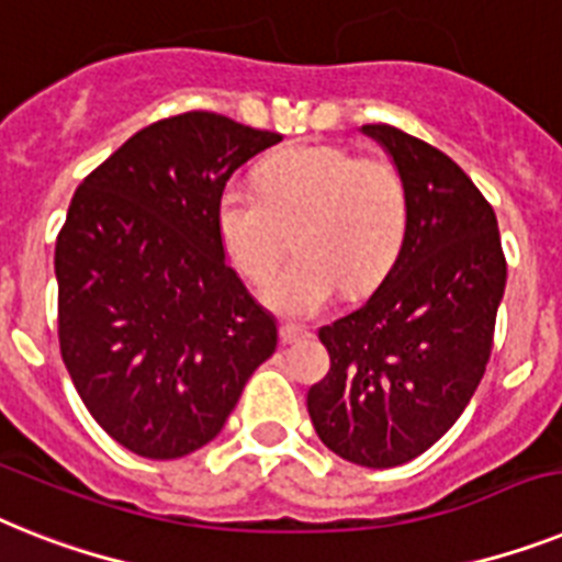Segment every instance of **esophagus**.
<instances>
[{"mask_svg": "<svg viewBox=\"0 0 562 562\" xmlns=\"http://www.w3.org/2000/svg\"><path fill=\"white\" fill-rule=\"evenodd\" d=\"M307 336H310L307 327H299V324H281V341H284V345L301 341V338H307Z\"/></svg>", "mask_w": 562, "mask_h": 562, "instance_id": "34e87169", "label": "esophagus"}]
</instances>
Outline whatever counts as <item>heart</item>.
Here are the masks:
<instances>
[{"instance_id": "1", "label": "heart", "mask_w": 562, "mask_h": 562, "mask_svg": "<svg viewBox=\"0 0 562 562\" xmlns=\"http://www.w3.org/2000/svg\"><path fill=\"white\" fill-rule=\"evenodd\" d=\"M407 229L405 180L382 155L345 146H295L258 169V189L229 183L217 198V232L235 270L263 281L292 247L299 258L267 281L281 315L322 313L341 292L375 290L396 263Z\"/></svg>"}]
</instances>
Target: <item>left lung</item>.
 <instances>
[{
  "mask_svg": "<svg viewBox=\"0 0 562 562\" xmlns=\"http://www.w3.org/2000/svg\"><path fill=\"white\" fill-rule=\"evenodd\" d=\"M407 189L396 263L356 313L322 327L330 373L307 393L322 442L347 462L393 468L451 430L474 396L505 290L497 215L451 157L393 125H361Z\"/></svg>",
  "mask_w": 562,
  "mask_h": 562,
  "instance_id": "left-lung-1",
  "label": "left lung"
}]
</instances>
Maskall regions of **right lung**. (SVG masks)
I'll list each match as a JSON object with an SVG mask.
<instances>
[{"mask_svg":"<svg viewBox=\"0 0 562 562\" xmlns=\"http://www.w3.org/2000/svg\"><path fill=\"white\" fill-rule=\"evenodd\" d=\"M281 140L187 111L128 137L74 192L57 235L59 353L88 414L146 459L221 434L278 327L217 232L232 171Z\"/></svg>","mask_w":562,"mask_h":562,"instance_id":"add662e5","label":"right lung"}]
</instances>
